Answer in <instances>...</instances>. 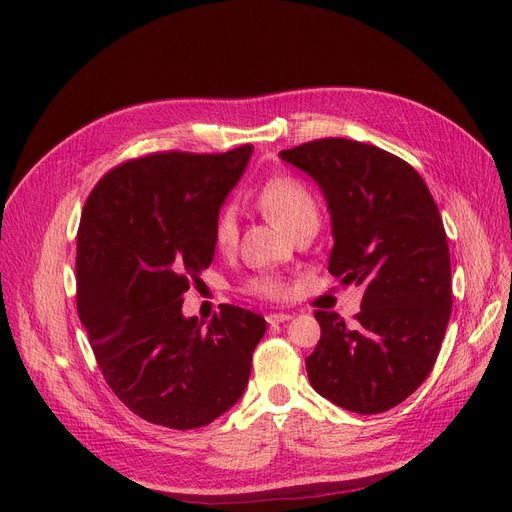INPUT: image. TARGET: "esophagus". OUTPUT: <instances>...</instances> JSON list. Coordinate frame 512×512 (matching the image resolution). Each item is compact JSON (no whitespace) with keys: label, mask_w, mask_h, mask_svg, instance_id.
<instances>
[{"label":"esophagus","mask_w":512,"mask_h":512,"mask_svg":"<svg viewBox=\"0 0 512 512\" xmlns=\"http://www.w3.org/2000/svg\"><path fill=\"white\" fill-rule=\"evenodd\" d=\"M265 319H267V324H270V326H276V324H284V321L292 319V315L290 313H270Z\"/></svg>","instance_id":"1"}]
</instances>
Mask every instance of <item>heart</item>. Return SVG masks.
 Returning <instances> with one entry per match:
<instances>
[{
  "instance_id": "b5f03b06",
  "label": "heart",
  "mask_w": 512,
  "mask_h": 512,
  "mask_svg": "<svg viewBox=\"0 0 512 512\" xmlns=\"http://www.w3.org/2000/svg\"><path fill=\"white\" fill-rule=\"evenodd\" d=\"M259 205L270 218L280 224L284 230L292 232L303 222H317L319 209L313 193L299 178L278 176L267 180L259 191ZM215 245L222 251H230L238 240V205L226 203L213 226ZM247 290L263 299L284 297V284L270 276H257L247 282Z\"/></svg>"
}]
</instances>
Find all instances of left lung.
<instances>
[{
	"label": "left lung",
	"mask_w": 512,
	"mask_h": 512,
	"mask_svg": "<svg viewBox=\"0 0 512 512\" xmlns=\"http://www.w3.org/2000/svg\"><path fill=\"white\" fill-rule=\"evenodd\" d=\"M280 157L324 191L330 274L365 288L353 326L315 311L321 338L305 359L309 382L346 411L384 413L423 384L450 319V253L438 205L413 166L375 145L330 137Z\"/></svg>",
	"instance_id": "8db88e82"
}]
</instances>
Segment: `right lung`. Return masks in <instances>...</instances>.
Masks as SVG:
<instances>
[{"instance_id":"add662e5","label":"right lung","mask_w":512,"mask_h":512,"mask_svg":"<svg viewBox=\"0 0 512 512\" xmlns=\"http://www.w3.org/2000/svg\"><path fill=\"white\" fill-rule=\"evenodd\" d=\"M251 145L124 161L87 197L76 234V307L103 378L141 419L195 429L242 396L265 319L222 305L203 328L182 294L215 253L213 226Z\"/></svg>"}]
</instances>
